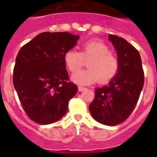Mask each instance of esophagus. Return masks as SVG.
<instances>
[{
	"label": "esophagus",
	"mask_w": 157,
	"mask_h": 157,
	"mask_svg": "<svg viewBox=\"0 0 157 157\" xmlns=\"http://www.w3.org/2000/svg\"><path fill=\"white\" fill-rule=\"evenodd\" d=\"M84 90H86L85 87L81 86H78V91H80V92H81V91H83Z\"/></svg>",
	"instance_id": "34e87169"
}]
</instances>
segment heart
Here are the masks:
<instances>
[{
    "mask_svg": "<svg viewBox=\"0 0 157 157\" xmlns=\"http://www.w3.org/2000/svg\"><path fill=\"white\" fill-rule=\"evenodd\" d=\"M89 68L78 72L72 79L82 85H88L95 82L104 84L113 79L120 69V61L111 53L110 48L99 40H89L82 45L81 52L75 49L67 51L64 54V63L72 73H75L87 60Z\"/></svg>",
    "mask_w": 157,
    "mask_h": 157,
    "instance_id": "obj_1",
    "label": "heart"
}]
</instances>
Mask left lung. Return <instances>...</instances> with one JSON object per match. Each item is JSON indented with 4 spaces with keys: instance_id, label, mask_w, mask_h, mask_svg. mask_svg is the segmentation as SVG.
Here are the masks:
<instances>
[{
    "instance_id": "1",
    "label": "left lung",
    "mask_w": 157,
    "mask_h": 157,
    "mask_svg": "<svg viewBox=\"0 0 157 157\" xmlns=\"http://www.w3.org/2000/svg\"><path fill=\"white\" fill-rule=\"evenodd\" d=\"M120 61L117 75L108 86L96 89L89 109L94 120L107 126L125 121L138 103L144 86V71L138 51L124 38L109 34Z\"/></svg>"
}]
</instances>
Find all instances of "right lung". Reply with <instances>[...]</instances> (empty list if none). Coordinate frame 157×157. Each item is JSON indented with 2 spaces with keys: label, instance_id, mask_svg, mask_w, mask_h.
Wrapping results in <instances>:
<instances>
[{
  "label": "right lung",
  "instance_id": "1",
  "mask_svg": "<svg viewBox=\"0 0 157 157\" xmlns=\"http://www.w3.org/2000/svg\"><path fill=\"white\" fill-rule=\"evenodd\" d=\"M79 36L68 32H43L23 45L17 54L13 85L30 120L45 125L65 115L78 86L69 82L64 54Z\"/></svg>",
  "mask_w": 157,
  "mask_h": 157
}]
</instances>
